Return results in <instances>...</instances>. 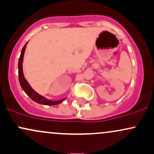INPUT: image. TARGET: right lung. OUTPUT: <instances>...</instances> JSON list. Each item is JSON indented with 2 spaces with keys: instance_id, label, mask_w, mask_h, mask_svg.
Instances as JSON below:
<instances>
[{
  "instance_id": "add662e5",
  "label": "right lung",
  "mask_w": 154,
  "mask_h": 154,
  "mask_svg": "<svg viewBox=\"0 0 154 154\" xmlns=\"http://www.w3.org/2000/svg\"><path fill=\"white\" fill-rule=\"evenodd\" d=\"M26 44H27V43H26L25 45H24V46L23 47L22 52H21L20 57H19V63H18L19 80V83H20L21 87H22L23 91L25 92L26 95H27L32 100H33L34 101L37 102V103L40 104H43V105H48V106H54V105H57V104L62 103L65 98H63V99L59 100H55V101H53V100H48L45 98H44L43 96H42V95H39L38 93H37L36 92H35L34 90L30 87L29 83L27 82V81H26L25 78H24V74H23V71H22V62H23V58H24V51H25Z\"/></svg>"
}]
</instances>
